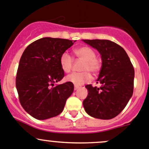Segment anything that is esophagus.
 Returning a JSON list of instances; mask_svg holds the SVG:
<instances>
[{"mask_svg":"<svg viewBox=\"0 0 149 149\" xmlns=\"http://www.w3.org/2000/svg\"><path fill=\"white\" fill-rule=\"evenodd\" d=\"M79 88V87L78 86V85H74V91H76V90H77Z\"/></svg>","mask_w":149,"mask_h":149,"instance_id":"esophagus-1","label":"esophagus"}]
</instances>
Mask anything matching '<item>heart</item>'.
Instances as JSON below:
<instances>
[{
  "instance_id": "b5f03b06",
  "label": "heart",
  "mask_w": 149,
  "mask_h": 149,
  "mask_svg": "<svg viewBox=\"0 0 149 149\" xmlns=\"http://www.w3.org/2000/svg\"><path fill=\"white\" fill-rule=\"evenodd\" d=\"M74 56L79 60H82L80 72H74L67 75L65 77L67 82H72L74 85H80L91 79V74H98L101 67V61L95 56V51L88 46H81L73 50ZM61 68L65 73L71 71L73 65V58L67 52H64L59 58Z\"/></svg>"
}]
</instances>
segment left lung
<instances>
[{
    "mask_svg": "<svg viewBox=\"0 0 149 149\" xmlns=\"http://www.w3.org/2000/svg\"><path fill=\"white\" fill-rule=\"evenodd\" d=\"M101 55L102 66L97 83L87 85L88 95L83 101L85 111L93 117L110 120L125 109L134 88L133 66L120 45L109 40H84Z\"/></svg>",
    "mask_w": 149,
    "mask_h": 149,
    "instance_id": "8db88e82",
    "label": "left lung"
}]
</instances>
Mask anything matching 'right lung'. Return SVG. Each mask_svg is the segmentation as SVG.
Returning <instances> with one entry per match:
<instances>
[{
  "label": "right lung",
  "mask_w": 149,
  "mask_h": 149,
  "mask_svg": "<svg viewBox=\"0 0 149 149\" xmlns=\"http://www.w3.org/2000/svg\"><path fill=\"white\" fill-rule=\"evenodd\" d=\"M74 41L40 38L29 44L22 55L16 87L22 107L34 118L46 120L61 114L67 99L73 93L72 82L56 86L54 83L64 77L60 56Z\"/></svg>",
  "instance_id": "obj_1"
}]
</instances>
